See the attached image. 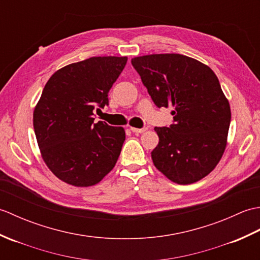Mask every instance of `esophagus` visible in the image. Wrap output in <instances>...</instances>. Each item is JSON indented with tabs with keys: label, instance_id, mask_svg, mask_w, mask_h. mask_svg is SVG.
Instances as JSON below:
<instances>
[{
	"label": "esophagus",
	"instance_id": "34e87169",
	"mask_svg": "<svg viewBox=\"0 0 260 260\" xmlns=\"http://www.w3.org/2000/svg\"><path fill=\"white\" fill-rule=\"evenodd\" d=\"M146 129H147L146 127H143V128H136V127H131V131L133 132V133H136V134L143 133V132H145Z\"/></svg>",
	"mask_w": 260,
	"mask_h": 260
}]
</instances>
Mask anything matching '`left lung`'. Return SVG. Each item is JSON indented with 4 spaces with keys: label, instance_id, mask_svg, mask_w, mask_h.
<instances>
[{
    "label": "left lung",
    "instance_id": "1",
    "mask_svg": "<svg viewBox=\"0 0 260 260\" xmlns=\"http://www.w3.org/2000/svg\"><path fill=\"white\" fill-rule=\"evenodd\" d=\"M152 101L173 107V124L155 127V168L171 181L190 184L215 168L227 145L231 113L218 77L208 66L179 53L132 59Z\"/></svg>",
    "mask_w": 260,
    "mask_h": 260
}]
</instances>
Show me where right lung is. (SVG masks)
Returning <instances> with one entry per match:
<instances>
[{"instance_id":"right-lung-1","label":"right lung","mask_w":260,"mask_h":260,"mask_svg":"<svg viewBox=\"0 0 260 260\" xmlns=\"http://www.w3.org/2000/svg\"><path fill=\"white\" fill-rule=\"evenodd\" d=\"M126 62V57H91L59 69L43 88L33 127L43 161L66 183L95 185L117 162L125 131L93 123V109L108 105Z\"/></svg>"}]
</instances>
